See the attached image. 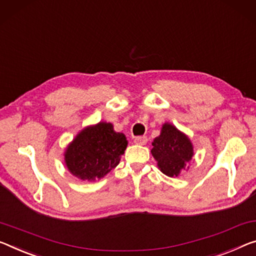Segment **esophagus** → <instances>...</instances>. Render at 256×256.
Returning a JSON list of instances; mask_svg holds the SVG:
<instances>
[{"instance_id":"obj_1","label":"esophagus","mask_w":256,"mask_h":256,"mask_svg":"<svg viewBox=\"0 0 256 256\" xmlns=\"http://www.w3.org/2000/svg\"><path fill=\"white\" fill-rule=\"evenodd\" d=\"M134 142L138 145H145L148 143V137L146 136H137L134 138Z\"/></svg>"}]
</instances>
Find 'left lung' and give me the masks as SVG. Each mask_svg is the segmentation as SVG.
Wrapping results in <instances>:
<instances>
[{"label": "left lung", "mask_w": 256, "mask_h": 256, "mask_svg": "<svg viewBox=\"0 0 256 256\" xmlns=\"http://www.w3.org/2000/svg\"><path fill=\"white\" fill-rule=\"evenodd\" d=\"M152 145L151 152L158 161V167L169 178L178 176L194 156L190 140L169 124L162 126L161 134Z\"/></svg>", "instance_id": "obj_1"}]
</instances>
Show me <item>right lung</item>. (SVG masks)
Listing matches in <instances>:
<instances>
[{"label": "right lung", "mask_w": 256, "mask_h": 256, "mask_svg": "<svg viewBox=\"0 0 256 256\" xmlns=\"http://www.w3.org/2000/svg\"><path fill=\"white\" fill-rule=\"evenodd\" d=\"M128 142L111 124L100 122L82 130L65 152L68 170L80 180L102 178L119 164Z\"/></svg>", "instance_id": "add662e5"}]
</instances>
